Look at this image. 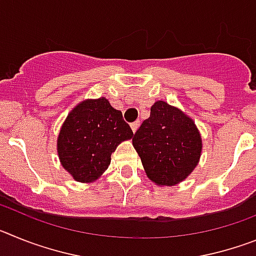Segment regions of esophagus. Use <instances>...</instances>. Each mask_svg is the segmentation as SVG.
<instances>
[{
    "instance_id": "esophagus-1",
    "label": "esophagus",
    "mask_w": 256,
    "mask_h": 256,
    "mask_svg": "<svg viewBox=\"0 0 256 256\" xmlns=\"http://www.w3.org/2000/svg\"><path fill=\"white\" fill-rule=\"evenodd\" d=\"M138 126H140V120H137V122H134V123L130 124V128H132L133 133H136V130H138Z\"/></svg>"
}]
</instances>
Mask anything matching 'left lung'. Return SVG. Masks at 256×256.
Listing matches in <instances>:
<instances>
[{"instance_id":"obj_1","label":"left lung","mask_w":256,"mask_h":256,"mask_svg":"<svg viewBox=\"0 0 256 256\" xmlns=\"http://www.w3.org/2000/svg\"><path fill=\"white\" fill-rule=\"evenodd\" d=\"M144 172L158 186L186 180L200 160L202 141L195 122L165 101L151 106L150 118L133 136Z\"/></svg>"}]
</instances>
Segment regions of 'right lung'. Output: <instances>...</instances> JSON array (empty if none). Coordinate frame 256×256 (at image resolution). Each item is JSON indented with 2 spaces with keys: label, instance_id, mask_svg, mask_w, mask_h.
<instances>
[{
  "label": "right lung",
  "instance_id": "obj_1",
  "mask_svg": "<svg viewBox=\"0 0 256 256\" xmlns=\"http://www.w3.org/2000/svg\"><path fill=\"white\" fill-rule=\"evenodd\" d=\"M133 132L105 97L86 100L68 114L58 137L61 165L78 182H94L108 168L112 154Z\"/></svg>",
  "mask_w": 256,
  "mask_h": 256
}]
</instances>
